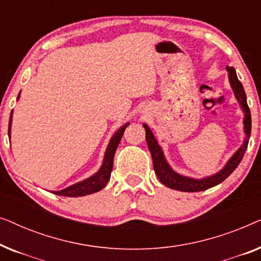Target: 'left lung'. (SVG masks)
Here are the masks:
<instances>
[{
    "mask_svg": "<svg viewBox=\"0 0 261 261\" xmlns=\"http://www.w3.org/2000/svg\"><path fill=\"white\" fill-rule=\"evenodd\" d=\"M227 70L228 72H229L228 73V76H229V82H230L231 88H233L234 90L235 97H237L239 103L241 105L242 110H244L245 113L244 123H245L246 139L241 147L235 152V154L231 156L229 162L227 163V165L224 166L220 172H217L212 177L203 178V179H192V178H188L176 173L169 165H167L166 160L164 158L162 148H160L158 142H156L152 130L149 129L147 124L144 123V127L146 130V141H147L148 149L152 155L154 172L156 174V177L159 178V180L162 181L164 185H166L167 188L173 189V190H178V191H185V192H196V191L206 190V189H210L215 187L217 184L222 183V181L226 179V178H228V176H229V174L237 169L242 158H244L245 152L248 146L249 135H251V128H252L251 112H249L247 99H246L244 87H242L241 82L238 80L237 72H235L234 67L228 66Z\"/></svg>",
    "mask_w": 261,
    "mask_h": 261,
    "instance_id": "left-lung-1",
    "label": "left lung"
}]
</instances>
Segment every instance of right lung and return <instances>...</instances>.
<instances>
[{
  "instance_id": "1",
  "label": "right lung",
  "mask_w": 261,
  "mask_h": 261,
  "mask_svg": "<svg viewBox=\"0 0 261 261\" xmlns=\"http://www.w3.org/2000/svg\"><path fill=\"white\" fill-rule=\"evenodd\" d=\"M19 97H20V94L17 96V99H19ZM12 115H13V110L12 113H10V117H9V127H8L9 137H10V126H12ZM128 124L129 123L124 124V126L121 127L120 129L113 135L112 140H110L108 145V148H107L106 151V155H105V160H103L102 167L99 169L97 173H95L94 176L88 178V179L72 185V187L64 189V190L53 191V194L59 195V196H67V197H80V196L94 194V192H97L101 190V189L105 188L110 179V173H112V170H113V160H114V155H115L116 148L120 144L121 139H122V135L124 133V130H126Z\"/></svg>"
}]
</instances>
